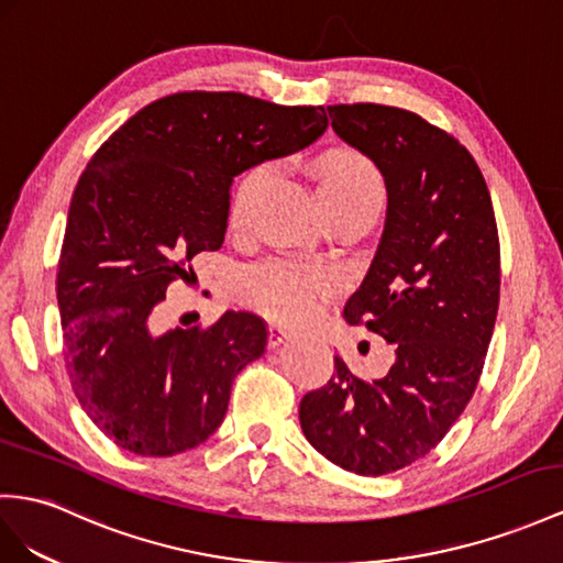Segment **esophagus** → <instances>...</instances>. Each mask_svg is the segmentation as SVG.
Listing matches in <instances>:
<instances>
[{
	"label": "esophagus",
	"mask_w": 563,
	"mask_h": 563,
	"mask_svg": "<svg viewBox=\"0 0 563 563\" xmlns=\"http://www.w3.org/2000/svg\"><path fill=\"white\" fill-rule=\"evenodd\" d=\"M292 338V330L278 323V321H268V342L271 347H278V344H283L285 340Z\"/></svg>",
	"instance_id": "obj_1"
}]
</instances>
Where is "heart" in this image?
Returning <instances> with one entry per match:
<instances>
[{"mask_svg":"<svg viewBox=\"0 0 563 563\" xmlns=\"http://www.w3.org/2000/svg\"><path fill=\"white\" fill-rule=\"evenodd\" d=\"M268 176V166H254L238 185L230 209V223L240 225L252 197ZM319 197L328 213L338 211H378L385 183L376 164L354 150H338L319 164ZM335 273L290 258H266L240 273V295L254 309L271 319L301 323L309 321L335 292Z\"/></svg>","mask_w":563,"mask_h":563,"instance_id":"obj_1","label":"heart"}]
</instances>
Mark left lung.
Here are the masks:
<instances>
[{
  "mask_svg": "<svg viewBox=\"0 0 563 563\" xmlns=\"http://www.w3.org/2000/svg\"><path fill=\"white\" fill-rule=\"evenodd\" d=\"M328 113L385 178L383 238L342 313L390 342L395 364L366 383L335 356L299 423L340 468L385 475L426 456L478 385L499 307L495 209L471 152L419 113L371 102Z\"/></svg>",
  "mask_w": 563,
  "mask_h": 563,
  "instance_id": "left-lung-1",
  "label": "left lung"
}]
</instances>
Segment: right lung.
<instances>
[{
	"label": "right lung",
	"instance_id": "right-lung-1",
	"mask_svg": "<svg viewBox=\"0 0 563 563\" xmlns=\"http://www.w3.org/2000/svg\"><path fill=\"white\" fill-rule=\"evenodd\" d=\"M325 128L323 107L178 92L140 109L82 170L56 271L64 358L82 411L123 450L173 456L223 423L235 376L266 350L264 321L225 311L158 335L154 309L173 280L192 285L199 252L221 250L233 178Z\"/></svg>",
	"mask_w": 563,
	"mask_h": 563
}]
</instances>
